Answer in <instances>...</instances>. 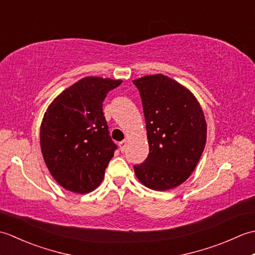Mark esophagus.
<instances>
[{
	"instance_id": "obj_1",
	"label": "esophagus",
	"mask_w": 255,
	"mask_h": 255,
	"mask_svg": "<svg viewBox=\"0 0 255 255\" xmlns=\"http://www.w3.org/2000/svg\"><path fill=\"white\" fill-rule=\"evenodd\" d=\"M127 142H128V141H127L126 139H125V140H123V141L119 142V149H121L122 152H125V150H126Z\"/></svg>"
}]
</instances>
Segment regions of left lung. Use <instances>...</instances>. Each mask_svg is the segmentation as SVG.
<instances>
[{"label": "left lung", "mask_w": 255, "mask_h": 255, "mask_svg": "<svg viewBox=\"0 0 255 255\" xmlns=\"http://www.w3.org/2000/svg\"><path fill=\"white\" fill-rule=\"evenodd\" d=\"M141 96L149 154L134 174L150 189L167 191L191 176L205 149L207 125L196 97L163 74L132 81Z\"/></svg>", "instance_id": "obj_1"}]
</instances>
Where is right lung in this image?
<instances>
[{
	"label": "right lung",
	"mask_w": 255,
	"mask_h": 255,
	"mask_svg": "<svg viewBox=\"0 0 255 255\" xmlns=\"http://www.w3.org/2000/svg\"><path fill=\"white\" fill-rule=\"evenodd\" d=\"M122 80L86 77L48 106L40 126V148L52 177L67 191L86 194L100 185L116 144L103 113L107 93Z\"/></svg>",
	"instance_id": "right-lung-1"
}]
</instances>
